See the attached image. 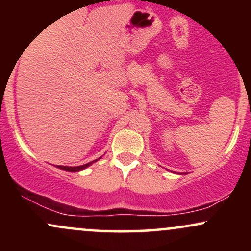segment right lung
I'll return each mask as SVG.
<instances>
[{"label": "right lung", "mask_w": 251, "mask_h": 251, "mask_svg": "<svg viewBox=\"0 0 251 251\" xmlns=\"http://www.w3.org/2000/svg\"><path fill=\"white\" fill-rule=\"evenodd\" d=\"M94 162H96V160H94ZM94 162H91V163H88V164H85V165H81V166H74V168H71V166H62V165H59V166H57V168L62 169V170H66V171H71V172H73V171H80V170L86 169V168H87V166H89L92 163H94Z\"/></svg>", "instance_id": "add662e5"}]
</instances>
